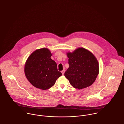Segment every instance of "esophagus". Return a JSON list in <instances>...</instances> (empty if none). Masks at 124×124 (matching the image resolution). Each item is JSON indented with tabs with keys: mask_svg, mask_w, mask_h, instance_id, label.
I'll list each match as a JSON object with an SVG mask.
<instances>
[{
	"mask_svg": "<svg viewBox=\"0 0 124 124\" xmlns=\"http://www.w3.org/2000/svg\"><path fill=\"white\" fill-rule=\"evenodd\" d=\"M65 71V70H62V71H61V73H62V74H63H63H64Z\"/></svg>",
	"mask_w": 124,
	"mask_h": 124,
	"instance_id": "1",
	"label": "esophagus"
}]
</instances>
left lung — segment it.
I'll return each mask as SVG.
<instances>
[{
    "label": "left lung",
    "instance_id": "1",
    "mask_svg": "<svg viewBox=\"0 0 124 124\" xmlns=\"http://www.w3.org/2000/svg\"><path fill=\"white\" fill-rule=\"evenodd\" d=\"M67 54L70 66L64 75L70 84L78 89L91 85L99 73V62L94 55L84 48Z\"/></svg>",
    "mask_w": 124,
    "mask_h": 124
}]
</instances>
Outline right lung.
<instances>
[{"label": "right lung", "instance_id": "right-lung-1", "mask_svg": "<svg viewBox=\"0 0 124 124\" xmlns=\"http://www.w3.org/2000/svg\"><path fill=\"white\" fill-rule=\"evenodd\" d=\"M52 54L47 48L36 50L28 57L24 66V73L34 86L42 90L52 87L62 74L57 64L51 58Z\"/></svg>", "mask_w": 124, "mask_h": 124}]
</instances>
